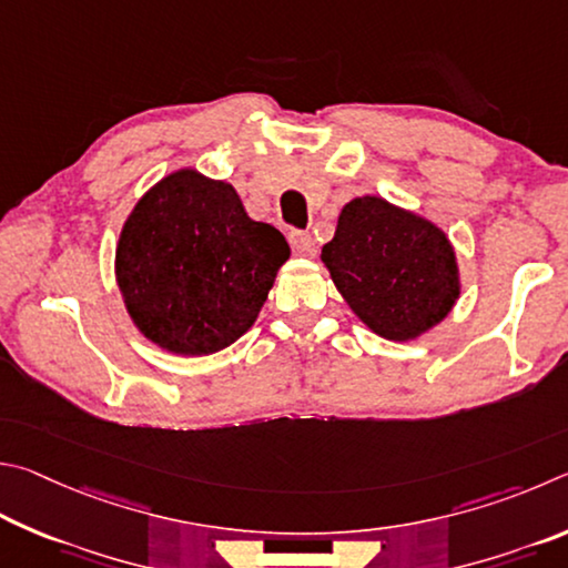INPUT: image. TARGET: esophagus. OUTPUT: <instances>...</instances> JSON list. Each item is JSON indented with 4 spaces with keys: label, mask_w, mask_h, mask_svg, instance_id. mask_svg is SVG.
Listing matches in <instances>:
<instances>
[{
    "label": "esophagus",
    "mask_w": 568,
    "mask_h": 568,
    "mask_svg": "<svg viewBox=\"0 0 568 568\" xmlns=\"http://www.w3.org/2000/svg\"><path fill=\"white\" fill-rule=\"evenodd\" d=\"M290 244H292V248L296 254H302V256H314L316 254V244H314V239H312V234L310 232H290Z\"/></svg>",
    "instance_id": "34e87169"
}]
</instances>
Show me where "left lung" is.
<instances>
[{
    "label": "left lung",
    "mask_w": 568,
    "mask_h": 568,
    "mask_svg": "<svg viewBox=\"0 0 568 568\" xmlns=\"http://www.w3.org/2000/svg\"><path fill=\"white\" fill-rule=\"evenodd\" d=\"M322 262L352 312L384 339H416L459 300L446 234L382 196H359L342 209Z\"/></svg>",
    "instance_id": "1"
}]
</instances>
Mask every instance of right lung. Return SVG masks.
Returning a JSON list of instances; mask_svg holds the SVG:
<instances>
[{"mask_svg":"<svg viewBox=\"0 0 568 568\" xmlns=\"http://www.w3.org/2000/svg\"><path fill=\"white\" fill-rule=\"evenodd\" d=\"M278 229L248 219L234 186L194 169L139 199L116 246V284L146 339L184 356L214 354L254 324L276 268Z\"/></svg>","mask_w":568,"mask_h":568,"instance_id":"add662e5","label":"right lung"}]
</instances>
